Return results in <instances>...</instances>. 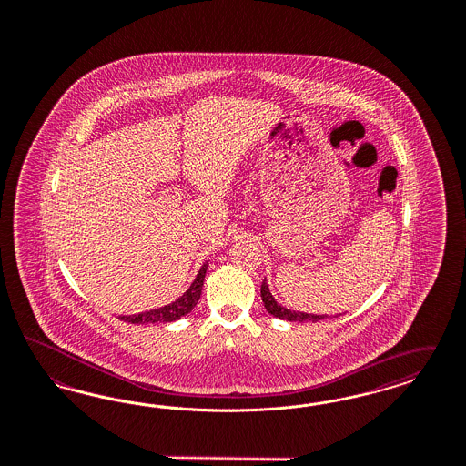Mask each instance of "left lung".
<instances>
[{"label": "left lung", "instance_id": "1", "mask_svg": "<svg viewBox=\"0 0 466 466\" xmlns=\"http://www.w3.org/2000/svg\"><path fill=\"white\" fill-rule=\"evenodd\" d=\"M261 299H263V305L267 308V311L280 319V320L288 321H320L323 319H329V317H323V315H309V313H301V311H290L288 308L279 305L275 299H273L270 289L267 286V282L263 280L261 284Z\"/></svg>", "mask_w": 466, "mask_h": 466}]
</instances>
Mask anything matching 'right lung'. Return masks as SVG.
Masks as SVG:
<instances>
[{
	"label": "right lung",
	"mask_w": 466,
	"mask_h": 466,
	"mask_svg": "<svg viewBox=\"0 0 466 466\" xmlns=\"http://www.w3.org/2000/svg\"><path fill=\"white\" fill-rule=\"evenodd\" d=\"M207 268H208V263H205L201 267V270L196 275L191 288L186 290L172 305L157 308V309H149V311L139 313V315L120 317V320L128 321V323H158V321L165 323V321L178 320L180 317L187 315L194 306L198 305V301L201 298V289H203V280H205Z\"/></svg>",
	"instance_id": "right-lung-1"
}]
</instances>
